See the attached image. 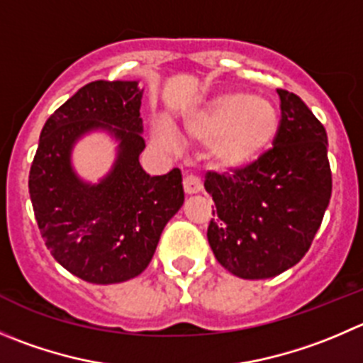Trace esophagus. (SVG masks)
<instances>
[{"mask_svg":"<svg viewBox=\"0 0 363 363\" xmlns=\"http://www.w3.org/2000/svg\"><path fill=\"white\" fill-rule=\"evenodd\" d=\"M182 186H184L186 195H195V193H199L202 189V182L195 175H186L184 181H182Z\"/></svg>","mask_w":363,"mask_h":363,"instance_id":"34e87169","label":"esophagus"}]
</instances>
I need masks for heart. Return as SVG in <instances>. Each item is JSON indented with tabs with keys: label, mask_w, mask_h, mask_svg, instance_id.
Wrapping results in <instances>:
<instances>
[{
	"label": "heart",
	"mask_w": 363,
	"mask_h": 363,
	"mask_svg": "<svg viewBox=\"0 0 363 363\" xmlns=\"http://www.w3.org/2000/svg\"><path fill=\"white\" fill-rule=\"evenodd\" d=\"M188 133L200 142H213V156L228 170L250 167L275 142L280 115L264 97L223 94L188 121ZM157 142L175 145L167 129L157 131Z\"/></svg>",
	"instance_id": "b5f03b06"
}]
</instances>
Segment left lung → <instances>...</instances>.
<instances>
[{
    "mask_svg": "<svg viewBox=\"0 0 363 363\" xmlns=\"http://www.w3.org/2000/svg\"><path fill=\"white\" fill-rule=\"evenodd\" d=\"M273 149L232 174H206L216 211L211 250L232 275L271 279L303 259L332 196L328 138L307 104L287 90Z\"/></svg>",
    "mask_w": 363,
    "mask_h": 363,
    "instance_id": "left-lung-1",
    "label": "left lung"
}]
</instances>
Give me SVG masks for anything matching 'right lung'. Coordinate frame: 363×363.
Returning a JSON list of instances; mask_svg holds the SVG:
<instances>
[{
	"mask_svg": "<svg viewBox=\"0 0 363 363\" xmlns=\"http://www.w3.org/2000/svg\"><path fill=\"white\" fill-rule=\"evenodd\" d=\"M138 81H92L44 124L30 170V199L51 255L90 284L138 277L152 259L164 225L184 202L174 168L150 177L140 164L145 149ZM103 128L119 142L111 174L81 182L69 164L73 143Z\"/></svg>",
	"mask_w": 363,
	"mask_h": 363,
	"instance_id": "right-lung-1",
	"label": "right lung"
}]
</instances>
